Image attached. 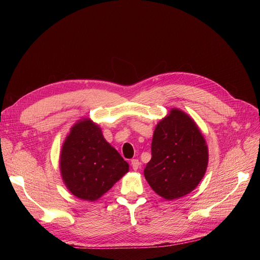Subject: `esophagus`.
I'll list each match as a JSON object with an SVG mask.
<instances>
[{
    "mask_svg": "<svg viewBox=\"0 0 260 260\" xmlns=\"http://www.w3.org/2000/svg\"><path fill=\"white\" fill-rule=\"evenodd\" d=\"M139 166H140V162L138 159H133L132 160V168L134 171H137L139 169Z\"/></svg>",
    "mask_w": 260,
    "mask_h": 260,
    "instance_id": "esophagus-1",
    "label": "esophagus"
}]
</instances>
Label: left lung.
Here are the masks:
<instances>
[{"mask_svg":"<svg viewBox=\"0 0 260 260\" xmlns=\"http://www.w3.org/2000/svg\"><path fill=\"white\" fill-rule=\"evenodd\" d=\"M209 163L206 139L194 119L179 108H171L155 127L152 159L144 177L154 192L167 200L194 190Z\"/></svg>","mask_w":260,"mask_h":260,"instance_id":"8db88e82","label":"left lung"}]
</instances>
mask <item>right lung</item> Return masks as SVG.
<instances>
[{"instance_id":"right-lung-1","label":"right lung","mask_w":260,"mask_h":260,"mask_svg":"<svg viewBox=\"0 0 260 260\" xmlns=\"http://www.w3.org/2000/svg\"><path fill=\"white\" fill-rule=\"evenodd\" d=\"M59 166L67 189L87 201L101 198L129 170L89 118L79 119L71 127L61 147Z\"/></svg>"}]
</instances>
